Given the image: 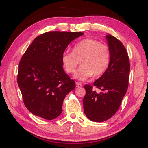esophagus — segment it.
<instances>
[{
	"label": "esophagus",
	"mask_w": 148,
	"mask_h": 148,
	"mask_svg": "<svg viewBox=\"0 0 148 148\" xmlns=\"http://www.w3.org/2000/svg\"><path fill=\"white\" fill-rule=\"evenodd\" d=\"M75 86H76V88H80V87L82 86V84H81L80 82H75Z\"/></svg>",
	"instance_id": "obj_1"
}]
</instances>
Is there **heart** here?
Wrapping results in <instances>:
<instances>
[{
    "label": "heart",
    "mask_w": 148,
    "mask_h": 148,
    "mask_svg": "<svg viewBox=\"0 0 148 148\" xmlns=\"http://www.w3.org/2000/svg\"><path fill=\"white\" fill-rule=\"evenodd\" d=\"M111 59L109 45L90 38L80 40L74 45L73 52L62 56V62L67 73H73L79 64L80 68L74 74L78 80L84 81L93 75L97 77L107 70Z\"/></svg>",
    "instance_id": "1"
}]
</instances>
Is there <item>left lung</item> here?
<instances>
[{
  "label": "left lung",
  "instance_id": "left-lung-1",
  "mask_svg": "<svg viewBox=\"0 0 148 148\" xmlns=\"http://www.w3.org/2000/svg\"><path fill=\"white\" fill-rule=\"evenodd\" d=\"M106 37L111 51L110 62L103 75L94 82V86L102 91L97 93L92 86H84V111L88 118L94 122H103L115 114L129 84L130 63L126 49L113 36L108 34Z\"/></svg>",
  "mask_w": 148,
  "mask_h": 148
}]
</instances>
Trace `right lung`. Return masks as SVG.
<instances>
[{
    "label": "right lung",
    "mask_w": 148,
    "mask_h": 148,
    "mask_svg": "<svg viewBox=\"0 0 148 148\" xmlns=\"http://www.w3.org/2000/svg\"><path fill=\"white\" fill-rule=\"evenodd\" d=\"M83 34L47 32L37 36L22 56L17 83L25 107L34 115L52 120L62 113L64 99L75 88L63 69L62 56L71 41Z\"/></svg>",
    "instance_id": "right-lung-1"
}]
</instances>
